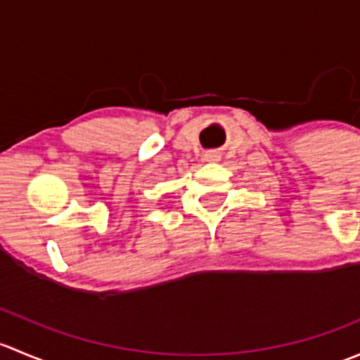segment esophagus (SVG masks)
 I'll return each instance as SVG.
<instances>
[{"label": "esophagus", "mask_w": 360, "mask_h": 360, "mask_svg": "<svg viewBox=\"0 0 360 360\" xmlns=\"http://www.w3.org/2000/svg\"><path fill=\"white\" fill-rule=\"evenodd\" d=\"M203 158H205L207 162H219L221 155L217 153V151H207V153L203 155Z\"/></svg>", "instance_id": "34e87169"}]
</instances>
